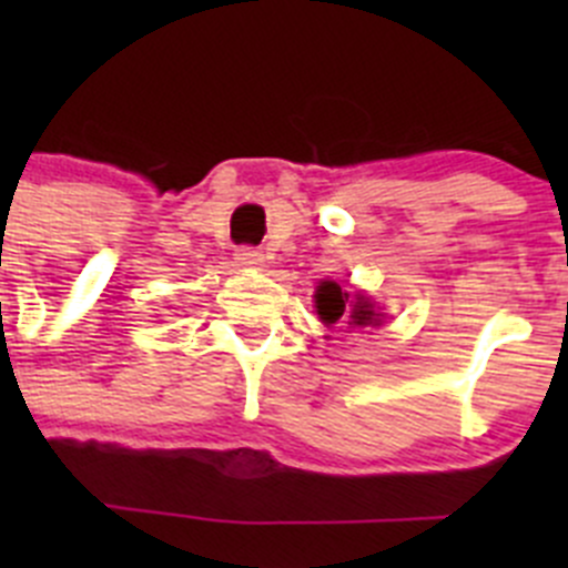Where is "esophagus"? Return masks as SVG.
I'll return each instance as SVG.
<instances>
[{"label":"esophagus","instance_id":"obj_1","mask_svg":"<svg viewBox=\"0 0 568 568\" xmlns=\"http://www.w3.org/2000/svg\"><path fill=\"white\" fill-rule=\"evenodd\" d=\"M236 263L239 266H261L263 263V252L257 247H239L236 252Z\"/></svg>","mask_w":568,"mask_h":568}]
</instances>
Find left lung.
<instances>
[{
  "mask_svg": "<svg viewBox=\"0 0 568 568\" xmlns=\"http://www.w3.org/2000/svg\"><path fill=\"white\" fill-rule=\"evenodd\" d=\"M316 307L324 324H335V321L348 318L352 326H376L379 324V313L374 311L365 296H357V302H348V294H343L337 283H321L316 291Z\"/></svg>",
  "mask_w": 568,
  "mask_h": 568,
  "instance_id": "1",
  "label": "left lung"
}]
</instances>
